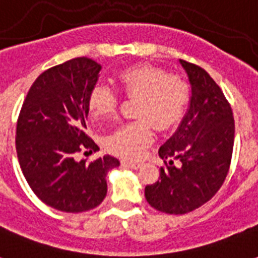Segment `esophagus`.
<instances>
[{
	"instance_id": "esophagus-1",
	"label": "esophagus",
	"mask_w": 258,
	"mask_h": 258,
	"mask_svg": "<svg viewBox=\"0 0 258 258\" xmlns=\"http://www.w3.org/2000/svg\"><path fill=\"white\" fill-rule=\"evenodd\" d=\"M121 165L124 166V167H128V169H135L138 170L141 167V163H137V162H130V161H123L121 162Z\"/></svg>"
}]
</instances>
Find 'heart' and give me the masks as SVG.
Here are the masks:
<instances>
[{"label":"heart","instance_id":"b5f03b06","mask_svg":"<svg viewBox=\"0 0 258 258\" xmlns=\"http://www.w3.org/2000/svg\"><path fill=\"white\" fill-rule=\"evenodd\" d=\"M116 82L127 96L138 97L135 116L141 119L117 127L104 138V146L119 157L138 158L153 142V123L159 131H166L182 120L190 101V86L183 78L150 64L125 68L117 74ZM116 105V93L105 84H97L89 93L88 109L93 120L111 117Z\"/></svg>","mask_w":258,"mask_h":258}]
</instances>
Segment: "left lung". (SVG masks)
<instances>
[{"label":"left lung","mask_w":258,"mask_h":258,"mask_svg":"<svg viewBox=\"0 0 258 258\" xmlns=\"http://www.w3.org/2000/svg\"><path fill=\"white\" fill-rule=\"evenodd\" d=\"M191 96L186 115L158 151L166 167L147 184L145 197L154 209L186 214L214 197L228 175L234 143V119L224 92L201 67L179 60ZM174 160L181 165L176 168Z\"/></svg>","instance_id":"obj_1"}]
</instances>
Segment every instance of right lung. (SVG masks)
<instances>
[{
    "label": "right lung",
    "mask_w": 258,
    "mask_h": 258,
    "mask_svg": "<svg viewBox=\"0 0 258 258\" xmlns=\"http://www.w3.org/2000/svg\"><path fill=\"white\" fill-rule=\"evenodd\" d=\"M100 70L87 57L52 67L36 79L20 111L16 150L22 174L34 194L60 212L99 206L107 194L105 176L120 165L111 155L75 161L82 150H99L86 134V120Z\"/></svg>",
    "instance_id": "right-lung-1"
}]
</instances>
